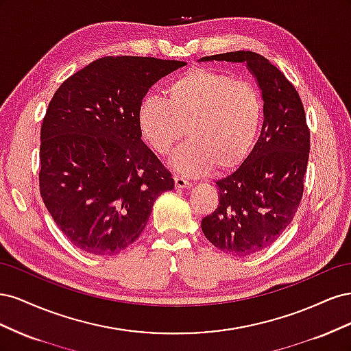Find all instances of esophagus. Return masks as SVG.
<instances>
[{"mask_svg":"<svg viewBox=\"0 0 351 351\" xmlns=\"http://www.w3.org/2000/svg\"><path fill=\"white\" fill-rule=\"evenodd\" d=\"M174 183H176L177 189H189V187L193 186L192 182H189V180H186L183 177H178V176L174 177Z\"/></svg>","mask_w":351,"mask_h":351,"instance_id":"esophagus-1","label":"esophagus"}]
</instances>
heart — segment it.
<instances>
[{
  "instance_id": "obj_1",
  "label": "heart",
  "mask_w": 351,
  "mask_h": 351,
  "mask_svg": "<svg viewBox=\"0 0 351 351\" xmlns=\"http://www.w3.org/2000/svg\"><path fill=\"white\" fill-rule=\"evenodd\" d=\"M165 99L147 97L137 111L145 142L159 155L171 152L184 133L189 142L171 158L186 176L230 171L250 154L263 119L259 93L227 73L193 69L167 84Z\"/></svg>"
}]
</instances>
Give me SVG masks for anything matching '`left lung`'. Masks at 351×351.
<instances>
[{
	"label": "left lung",
	"mask_w": 351,
	"mask_h": 351,
	"mask_svg": "<svg viewBox=\"0 0 351 351\" xmlns=\"http://www.w3.org/2000/svg\"><path fill=\"white\" fill-rule=\"evenodd\" d=\"M200 61L246 62L263 99L259 139L234 173L217 182L219 205L202 219L205 237L232 256L269 247L294 218L303 196L311 133L295 88L271 62L252 51Z\"/></svg>",
	"instance_id": "left-lung-1"
}]
</instances>
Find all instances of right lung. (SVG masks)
Listing matches in <instances>:
<instances>
[{"label": "right lung", "instance_id": "right-lung-1", "mask_svg": "<svg viewBox=\"0 0 351 351\" xmlns=\"http://www.w3.org/2000/svg\"><path fill=\"white\" fill-rule=\"evenodd\" d=\"M184 61L117 56L92 61L52 97L40 127L39 190L64 236L111 256L142 234L171 173L142 141L137 111Z\"/></svg>", "mask_w": 351, "mask_h": 351}]
</instances>
